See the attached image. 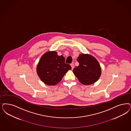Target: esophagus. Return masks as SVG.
Instances as JSON below:
<instances>
[{"label": "esophagus", "instance_id": "1", "mask_svg": "<svg viewBox=\"0 0 131 131\" xmlns=\"http://www.w3.org/2000/svg\"><path fill=\"white\" fill-rule=\"evenodd\" d=\"M71 67H72V69H73L74 67V64L73 63H72L71 64Z\"/></svg>", "mask_w": 131, "mask_h": 131}]
</instances>
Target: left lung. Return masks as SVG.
I'll return each instance as SVG.
<instances>
[{
	"label": "left lung",
	"mask_w": 131,
	"mask_h": 131,
	"mask_svg": "<svg viewBox=\"0 0 131 131\" xmlns=\"http://www.w3.org/2000/svg\"><path fill=\"white\" fill-rule=\"evenodd\" d=\"M77 60L79 65L73 69V72L81 83L90 85L99 79L102 73L101 68L94 57L88 54H81Z\"/></svg>",
	"instance_id": "obj_1"
}]
</instances>
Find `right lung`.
<instances>
[{"mask_svg": "<svg viewBox=\"0 0 131 131\" xmlns=\"http://www.w3.org/2000/svg\"><path fill=\"white\" fill-rule=\"evenodd\" d=\"M63 56H59L55 51H48L41 57L36 71L41 80L49 86H54L72 68L65 63Z\"/></svg>", "mask_w": 131, "mask_h": 131, "instance_id": "right-lung-1", "label": "right lung"}]
</instances>
